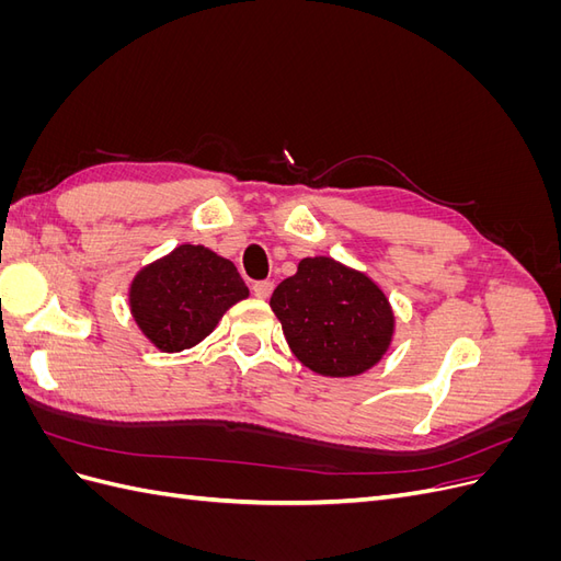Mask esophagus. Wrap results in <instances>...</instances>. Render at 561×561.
<instances>
[{
	"mask_svg": "<svg viewBox=\"0 0 561 561\" xmlns=\"http://www.w3.org/2000/svg\"><path fill=\"white\" fill-rule=\"evenodd\" d=\"M271 290H274V283H271V280H257L252 285V295L260 297V299H266L271 295Z\"/></svg>",
	"mask_w": 561,
	"mask_h": 561,
	"instance_id": "esophagus-1",
	"label": "esophagus"
}]
</instances>
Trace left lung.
I'll return each mask as SVG.
<instances>
[{
	"label": "left lung",
	"instance_id": "8db88e82",
	"mask_svg": "<svg viewBox=\"0 0 561 561\" xmlns=\"http://www.w3.org/2000/svg\"><path fill=\"white\" fill-rule=\"evenodd\" d=\"M268 304L297 360L322 377H358L375 367L396 330L381 287L332 257L301 260Z\"/></svg>",
	"mask_w": 561,
	"mask_h": 561
}]
</instances>
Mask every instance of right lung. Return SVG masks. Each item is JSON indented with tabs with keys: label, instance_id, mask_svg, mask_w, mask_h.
Masks as SVG:
<instances>
[{
	"label": "right lung",
	"instance_id": "obj_1",
	"mask_svg": "<svg viewBox=\"0 0 561 561\" xmlns=\"http://www.w3.org/2000/svg\"><path fill=\"white\" fill-rule=\"evenodd\" d=\"M250 293L236 266L203 245H178L130 283V313L163 353L203 342L236 301Z\"/></svg>",
	"mask_w": 561,
	"mask_h": 561
}]
</instances>
